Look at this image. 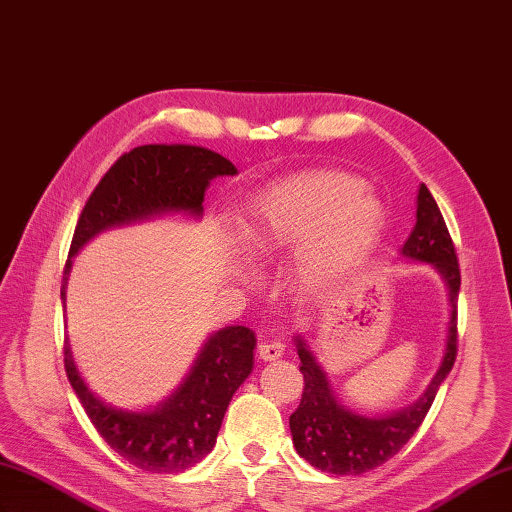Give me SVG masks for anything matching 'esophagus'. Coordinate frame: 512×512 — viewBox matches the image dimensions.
<instances>
[{"mask_svg": "<svg viewBox=\"0 0 512 512\" xmlns=\"http://www.w3.org/2000/svg\"><path fill=\"white\" fill-rule=\"evenodd\" d=\"M258 355L263 361H274L285 355V344L278 342V339H271V342H260L258 344Z\"/></svg>", "mask_w": 512, "mask_h": 512, "instance_id": "1", "label": "esophagus"}]
</instances>
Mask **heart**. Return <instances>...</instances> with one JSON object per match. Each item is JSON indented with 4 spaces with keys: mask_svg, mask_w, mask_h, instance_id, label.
I'll list each match as a JSON object with an SVG mask.
<instances>
[{
    "mask_svg": "<svg viewBox=\"0 0 512 512\" xmlns=\"http://www.w3.org/2000/svg\"><path fill=\"white\" fill-rule=\"evenodd\" d=\"M350 173H311L265 192L241 225L247 247L313 243L304 254L306 285L326 287L342 278L368 254L383 225L377 197L363 192Z\"/></svg>",
    "mask_w": 512,
    "mask_h": 512,
    "instance_id": "1",
    "label": "heart"
}]
</instances>
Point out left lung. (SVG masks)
Returning <instances> with one entry per match:
<instances>
[{
    "label": "left lung",
    "mask_w": 512,
    "mask_h": 512,
    "mask_svg": "<svg viewBox=\"0 0 512 512\" xmlns=\"http://www.w3.org/2000/svg\"><path fill=\"white\" fill-rule=\"evenodd\" d=\"M401 254L420 263H431L445 278L451 300V322L447 337V352L440 363L434 381L427 392L403 412L385 418H366L337 401L328 388L326 372L317 366L315 357L298 339L300 372L304 377V392L298 410L289 416V427L295 451L324 473L333 475H361L381 467L399 453L429 412L436 399L440 383L445 381L458 355V291L460 265L453 247L447 223L442 219L436 199L425 184L418 190L416 225L407 238Z\"/></svg>",
    "instance_id": "left-lung-1"
}]
</instances>
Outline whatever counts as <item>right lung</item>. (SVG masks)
<instances>
[{
	"label": "right lung",
	"mask_w": 512,
	"mask_h": 512,
	"mask_svg": "<svg viewBox=\"0 0 512 512\" xmlns=\"http://www.w3.org/2000/svg\"><path fill=\"white\" fill-rule=\"evenodd\" d=\"M236 175L223 155L188 144H144L120 155L89 195L72 236L70 256L111 225L162 212H203V195L212 177ZM72 260L63 269L61 298ZM256 337L245 326L223 328L208 339L188 379L155 412L113 410L87 388L70 346H63L65 372L85 412L107 445L149 473H179L208 456L232 394L254 366Z\"/></svg>",
	"instance_id": "obj_1"
}]
</instances>
